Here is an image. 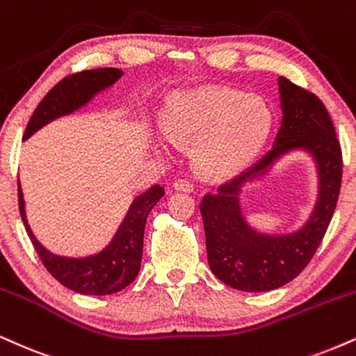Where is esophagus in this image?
<instances>
[{"label":"esophagus","instance_id":"1","mask_svg":"<svg viewBox=\"0 0 356 356\" xmlns=\"http://www.w3.org/2000/svg\"><path fill=\"white\" fill-rule=\"evenodd\" d=\"M172 187H174V191L187 192V194L194 192V184L189 182V181H186V179H177V181L172 184Z\"/></svg>","mask_w":356,"mask_h":356}]
</instances>
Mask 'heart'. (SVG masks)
<instances>
[{
	"mask_svg": "<svg viewBox=\"0 0 356 356\" xmlns=\"http://www.w3.org/2000/svg\"><path fill=\"white\" fill-rule=\"evenodd\" d=\"M272 126V108L264 97L225 88L175 94L162 118L167 139L195 144V164L212 179L232 177L247 169L267 144ZM154 147L164 152L162 144Z\"/></svg>",
	"mask_w": 356,
	"mask_h": 356,
	"instance_id": "1",
	"label": "heart"
}]
</instances>
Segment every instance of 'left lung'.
Segmentation results:
<instances>
[{"mask_svg": "<svg viewBox=\"0 0 356 356\" xmlns=\"http://www.w3.org/2000/svg\"><path fill=\"white\" fill-rule=\"evenodd\" d=\"M278 92L284 115L270 152L200 204L209 267L225 285L242 292H270L292 282L322 242L340 194L341 149L327 108L315 94L282 76ZM295 152L307 153L316 165L314 209L295 231L262 233L243 213V192Z\"/></svg>", "mask_w": 356, "mask_h": 356, "instance_id": "8db88e82", "label": "left lung"}]
</instances>
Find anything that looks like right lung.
I'll return each mask as SVG.
<instances>
[{
  "mask_svg": "<svg viewBox=\"0 0 356 356\" xmlns=\"http://www.w3.org/2000/svg\"><path fill=\"white\" fill-rule=\"evenodd\" d=\"M122 74L124 72L118 67H102V70L83 71L79 74L67 76L61 83L56 84L40 102L29 119L23 140H28L56 119L66 118L84 109L101 92L113 88L115 81L122 78ZM18 197L24 229L51 275L72 292L102 297V295L121 292L134 282L139 273L145 220L154 205L164 197V187L156 184L151 189L134 197L113 238L101 250L83 257L58 255L42 245L28 224L26 202H24L21 184H18Z\"/></svg>",
  "mask_w": 356,
  "mask_h": 356,
  "instance_id": "add662e5",
  "label": "right lung"
}]
</instances>
